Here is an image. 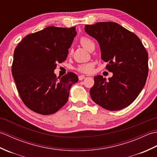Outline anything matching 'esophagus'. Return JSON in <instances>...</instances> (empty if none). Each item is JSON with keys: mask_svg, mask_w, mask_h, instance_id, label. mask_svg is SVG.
I'll return each instance as SVG.
<instances>
[{"mask_svg": "<svg viewBox=\"0 0 157 157\" xmlns=\"http://www.w3.org/2000/svg\"><path fill=\"white\" fill-rule=\"evenodd\" d=\"M84 78H85V76L83 75L79 76V80H82V79H84Z\"/></svg>", "mask_w": 157, "mask_h": 157, "instance_id": "1", "label": "esophagus"}]
</instances>
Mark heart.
I'll list each match as a JSON object with an SVG mask.
<instances>
[{
  "label": "heart",
  "mask_w": 157,
  "mask_h": 157,
  "mask_svg": "<svg viewBox=\"0 0 157 157\" xmlns=\"http://www.w3.org/2000/svg\"><path fill=\"white\" fill-rule=\"evenodd\" d=\"M80 44L82 45V46H84V47L86 49L89 51L90 49L92 46H94V43L93 42L90 38H89L88 37H82L80 38ZM93 63H86V64H82L78 66V70L79 71H81L82 73H90L92 71V69H93Z\"/></svg>",
  "instance_id": "obj_1"
}]
</instances>
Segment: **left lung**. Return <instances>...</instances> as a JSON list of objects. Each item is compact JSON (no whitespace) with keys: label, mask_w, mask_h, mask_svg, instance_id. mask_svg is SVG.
I'll list each match as a JSON object with an SVG mask.
<instances>
[{"label":"left lung","mask_w":157,"mask_h":157,"mask_svg":"<svg viewBox=\"0 0 157 157\" xmlns=\"http://www.w3.org/2000/svg\"><path fill=\"white\" fill-rule=\"evenodd\" d=\"M85 32L98 41L103 61L113 76L94 78L90 94L93 101L109 111L131 105L144 87L148 73V52L134 33L115 22L85 25Z\"/></svg>","instance_id":"obj_1"}]
</instances>
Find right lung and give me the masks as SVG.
I'll return each instance as SVG.
<instances>
[{"label":"right lung","instance_id":"obj_1","mask_svg":"<svg viewBox=\"0 0 157 157\" xmlns=\"http://www.w3.org/2000/svg\"><path fill=\"white\" fill-rule=\"evenodd\" d=\"M76 34L75 27L49 26L26 36L16 46L12 75L22 101L32 111L51 115L67 102L78 77L69 72L56 78L54 70L67 57Z\"/></svg>","mask_w":157,"mask_h":157}]
</instances>
